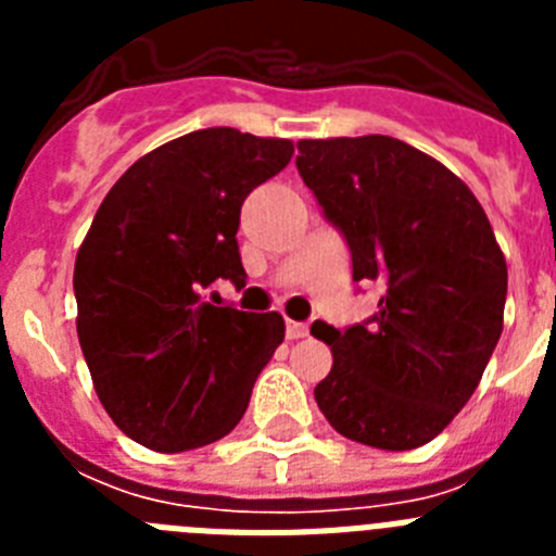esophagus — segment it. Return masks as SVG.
Segmentation results:
<instances>
[{"instance_id":"34e87169","label":"esophagus","mask_w":556,"mask_h":556,"mask_svg":"<svg viewBox=\"0 0 556 556\" xmlns=\"http://www.w3.org/2000/svg\"><path fill=\"white\" fill-rule=\"evenodd\" d=\"M308 333V323H294L287 320V337L289 339H303Z\"/></svg>"}]
</instances>
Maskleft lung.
I'll return each mask as SVG.
<instances>
[{"instance_id": "left-lung-1", "label": "left lung", "mask_w": 556, "mask_h": 556, "mask_svg": "<svg viewBox=\"0 0 556 556\" xmlns=\"http://www.w3.org/2000/svg\"><path fill=\"white\" fill-rule=\"evenodd\" d=\"M298 150L303 184L345 233L353 281L384 289L365 326H312L333 353L314 401L348 440L420 448L468 404L493 356L507 258L465 180L406 141L303 139Z\"/></svg>"}]
</instances>
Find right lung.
Returning a JSON list of instances; mask_svg holds the SVG:
<instances>
[{"label":"right lung","mask_w":556,"mask_h":556,"mask_svg":"<svg viewBox=\"0 0 556 556\" xmlns=\"http://www.w3.org/2000/svg\"><path fill=\"white\" fill-rule=\"evenodd\" d=\"M292 152L233 127L186 132L97 208L75 262L77 339L100 404L144 448L178 454L233 431L283 342L281 314L214 306L205 289L244 287L242 203Z\"/></svg>","instance_id":"obj_1"}]
</instances>
